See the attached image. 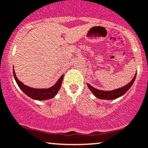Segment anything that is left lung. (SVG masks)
I'll list each match as a JSON object with an SVG mask.
<instances>
[{
  "mask_svg": "<svg viewBox=\"0 0 148 148\" xmlns=\"http://www.w3.org/2000/svg\"><path fill=\"white\" fill-rule=\"evenodd\" d=\"M136 74H135L134 77L133 78V79L132 80L131 82L130 83H128L127 85H126L125 86L119 89H116V90H112V91H102V90H97V89L93 88L91 86L90 84H88V88H90V90L92 92V93L94 94L96 97L99 98L100 99H107V100H112V99H117V98L121 97L126 92L131 88V86L132 85L133 83H134L135 78H136Z\"/></svg>",
  "mask_w": 148,
  "mask_h": 148,
  "instance_id": "obj_1",
  "label": "left lung"
}]
</instances>
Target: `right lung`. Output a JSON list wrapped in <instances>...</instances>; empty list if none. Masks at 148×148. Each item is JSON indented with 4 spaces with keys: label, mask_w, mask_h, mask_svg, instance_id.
<instances>
[{
    "label": "right lung",
    "mask_w": 148,
    "mask_h": 148,
    "mask_svg": "<svg viewBox=\"0 0 148 148\" xmlns=\"http://www.w3.org/2000/svg\"><path fill=\"white\" fill-rule=\"evenodd\" d=\"M13 74L15 81L16 82L19 88L21 89V90L29 97L32 98L33 99H35V100L38 101L47 100V99H50L51 98L54 97V96L56 95L57 92H58V90H60L63 79V75L60 76L59 80L57 81L56 84L54 86L51 87V88L48 89H34L29 88V87L27 86V85L23 84V83H21L17 79L14 70H13Z\"/></svg>",
    "instance_id": "right-lung-1"
}]
</instances>
